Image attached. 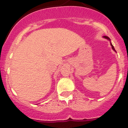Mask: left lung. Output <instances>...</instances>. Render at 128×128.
<instances>
[{
	"label": "left lung",
	"instance_id": "8db88e82",
	"mask_svg": "<svg viewBox=\"0 0 128 128\" xmlns=\"http://www.w3.org/2000/svg\"><path fill=\"white\" fill-rule=\"evenodd\" d=\"M104 38H106V39L109 40H111L110 38H109L108 36H104ZM110 43H111V46H112V49H113V50L115 51V52H116V51H115V48H114V47H113V46L112 45V42H110Z\"/></svg>",
	"mask_w": 128,
	"mask_h": 128
}]
</instances>
